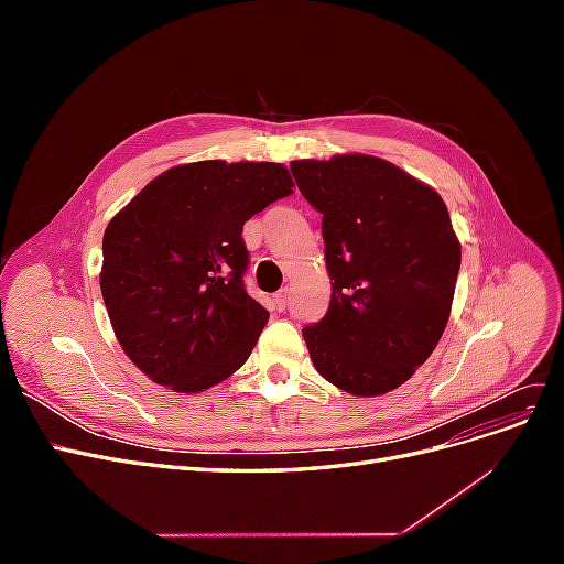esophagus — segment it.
I'll return each mask as SVG.
<instances>
[{
	"label": "esophagus",
	"mask_w": 564,
	"mask_h": 564,
	"mask_svg": "<svg viewBox=\"0 0 564 564\" xmlns=\"http://www.w3.org/2000/svg\"><path fill=\"white\" fill-rule=\"evenodd\" d=\"M272 301H275V308H278V311H284L286 305H289V301H292V289L282 286L280 292H278L275 296H272Z\"/></svg>",
	"instance_id": "obj_1"
}]
</instances>
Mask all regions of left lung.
<instances>
[{"mask_svg": "<svg viewBox=\"0 0 564 564\" xmlns=\"http://www.w3.org/2000/svg\"><path fill=\"white\" fill-rule=\"evenodd\" d=\"M301 195L322 214L329 311L303 327L319 377L352 395L412 379L447 327L460 245L445 202L379 158L299 160Z\"/></svg>", "mask_w": 564, "mask_h": 564, "instance_id": "left-lung-1", "label": "left lung"}]
</instances>
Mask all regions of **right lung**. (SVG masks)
Returning <instances> with one entry per match:
<instances>
[{"instance_id":"right-lung-1","label":"right lung","mask_w":564,"mask_h":564,"mask_svg":"<svg viewBox=\"0 0 564 564\" xmlns=\"http://www.w3.org/2000/svg\"><path fill=\"white\" fill-rule=\"evenodd\" d=\"M292 187L275 162H193L110 220L100 292L119 346L148 379L199 392L247 362L270 313L245 289L242 228Z\"/></svg>"}]
</instances>
